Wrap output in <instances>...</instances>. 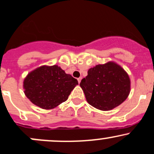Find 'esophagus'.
<instances>
[{"mask_svg":"<svg viewBox=\"0 0 154 154\" xmlns=\"http://www.w3.org/2000/svg\"><path fill=\"white\" fill-rule=\"evenodd\" d=\"M82 77H79V78H78V82H79V84H80L81 81H82Z\"/></svg>","mask_w":154,"mask_h":154,"instance_id":"34e87169","label":"esophagus"}]
</instances>
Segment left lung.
<instances>
[{
	"label": "left lung",
	"mask_w": 154,
	"mask_h": 154,
	"mask_svg": "<svg viewBox=\"0 0 154 154\" xmlns=\"http://www.w3.org/2000/svg\"><path fill=\"white\" fill-rule=\"evenodd\" d=\"M80 87L91 106L99 110L110 111L127 100L131 82L124 68L109 61L89 69Z\"/></svg>",
	"instance_id": "left-lung-1"
}]
</instances>
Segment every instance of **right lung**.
<instances>
[{
    "label": "right lung",
    "instance_id": "add662e5",
    "mask_svg": "<svg viewBox=\"0 0 154 154\" xmlns=\"http://www.w3.org/2000/svg\"><path fill=\"white\" fill-rule=\"evenodd\" d=\"M78 81L57 65H43L29 72L23 82L24 93L41 109H52L66 101Z\"/></svg>",
    "mask_w": 154,
    "mask_h": 154
}]
</instances>
